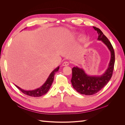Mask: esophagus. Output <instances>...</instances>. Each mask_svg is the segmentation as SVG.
<instances>
[{
    "label": "esophagus",
    "mask_w": 125,
    "mask_h": 125,
    "mask_svg": "<svg viewBox=\"0 0 125 125\" xmlns=\"http://www.w3.org/2000/svg\"><path fill=\"white\" fill-rule=\"evenodd\" d=\"M69 65V62L67 61H65L64 62L62 63V66H68Z\"/></svg>",
    "instance_id": "obj_1"
}]
</instances>
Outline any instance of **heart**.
<instances>
[{"label":"heart","instance_id":"b5f03b06","mask_svg":"<svg viewBox=\"0 0 125 125\" xmlns=\"http://www.w3.org/2000/svg\"><path fill=\"white\" fill-rule=\"evenodd\" d=\"M84 37H81V40H84Z\"/></svg>","mask_w":125,"mask_h":125}]
</instances>
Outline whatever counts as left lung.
<instances>
[{
  "mask_svg": "<svg viewBox=\"0 0 125 125\" xmlns=\"http://www.w3.org/2000/svg\"><path fill=\"white\" fill-rule=\"evenodd\" d=\"M93 28L99 34L98 40L103 41L110 50L111 58L108 69L105 73L100 77L89 76L82 69L78 67L73 68V76L71 82L73 88L79 93L86 95H93L97 93L108 83L112 78L115 64V52L110 41L100 29L95 26H93Z\"/></svg>",
  "mask_w": 125,
  "mask_h": 125,
  "instance_id": "1",
  "label": "left lung"
}]
</instances>
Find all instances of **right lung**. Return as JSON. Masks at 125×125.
Wrapping results in <instances>:
<instances>
[{"label":"right lung","mask_w":125,"mask_h":125,"mask_svg":"<svg viewBox=\"0 0 125 125\" xmlns=\"http://www.w3.org/2000/svg\"><path fill=\"white\" fill-rule=\"evenodd\" d=\"M59 68V67H57L54 70L52 71V73L50 74V76L48 77L47 80H46V82H45V83L39 89H36L35 90H33V91H25L24 90L21 89V88H19V87L17 86L16 85V86L21 91L22 93L25 94V95H27L30 96H32V97H39L41 96H42L44 95L45 94H46L48 91V90H50L52 83L54 81L55 74L56 72H57L58 71Z\"/></svg>","instance_id":"1"}]
</instances>
